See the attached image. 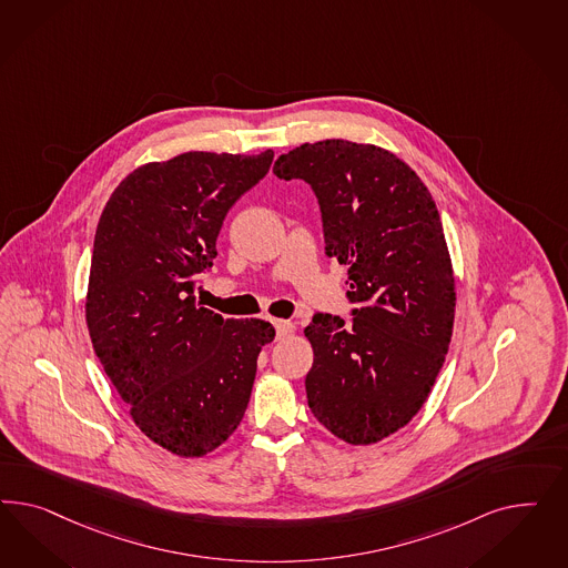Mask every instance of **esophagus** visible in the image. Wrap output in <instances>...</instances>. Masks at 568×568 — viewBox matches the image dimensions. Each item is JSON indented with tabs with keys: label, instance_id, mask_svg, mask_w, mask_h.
Wrapping results in <instances>:
<instances>
[{
	"label": "esophagus",
	"instance_id": "1",
	"mask_svg": "<svg viewBox=\"0 0 568 568\" xmlns=\"http://www.w3.org/2000/svg\"><path fill=\"white\" fill-rule=\"evenodd\" d=\"M273 325H275L276 337H278V339H281V337H287L290 333H293V323H290V321L276 318V321H273Z\"/></svg>",
	"mask_w": 568,
	"mask_h": 568
}]
</instances>
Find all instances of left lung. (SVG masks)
<instances>
[{
    "label": "left lung",
    "instance_id": "8db88e82",
    "mask_svg": "<svg viewBox=\"0 0 568 568\" xmlns=\"http://www.w3.org/2000/svg\"><path fill=\"white\" fill-rule=\"evenodd\" d=\"M273 172L316 193L356 306L349 323L318 312L304 328L310 410L352 446L377 444L413 420L446 361L456 285L439 212L406 162L368 143H304Z\"/></svg>",
    "mask_w": 568,
    "mask_h": 568
}]
</instances>
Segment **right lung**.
Returning a JSON list of instances; mask_svg holds the SVG:
<instances>
[{
  "label": "right lung",
  "instance_id": "right-lung-1",
  "mask_svg": "<svg viewBox=\"0 0 568 568\" xmlns=\"http://www.w3.org/2000/svg\"><path fill=\"white\" fill-rule=\"evenodd\" d=\"M187 152L131 172L103 207L85 316L105 375L135 425L176 456L200 458L240 427L262 345L275 327L200 306L224 216L273 164Z\"/></svg>",
  "mask_w": 568,
  "mask_h": 568
}]
</instances>
